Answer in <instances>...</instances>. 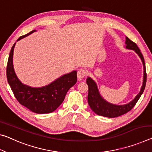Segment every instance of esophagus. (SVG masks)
Listing matches in <instances>:
<instances>
[{
	"label": "esophagus",
	"mask_w": 152,
	"mask_h": 152,
	"mask_svg": "<svg viewBox=\"0 0 152 152\" xmlns=\"http://www.w3.org/2000/svg\"><path fill=\"white\" fill-rule=\"evenodd\" d=\"M86 72L85 69H79L78 72H77V78H78L79 80H81L82 79L84 78V77L86 76Z\"/></svg>",
	"instance_id": "obj_1"
}]
</instances>
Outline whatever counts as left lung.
Segmentation results:
<instances>
[{"mask_svg":"<svg viewBox=\"0 0 152 152\" xmlns=\"http://www.w3.org/2000/svg\"><path fill=\"white\" fill-rule=\"evenodd\" d=\"M125 47L126 49L133 50L136 53L139 55L141 59L142 63L143 66V85L141 88L140 92L136 97L132 99L131 102H129L124 105H115L107 102L100 95L99 91L97 87V85L95 80H93L90 77L86 78V84L88 86V103L90 107L91 108L96 114L102 115L104 117L107 118H115L118 117L129 112L134 105L136 103L138 102L139 98L143 94L144 89L146 85V69L145 64L144 61L143 55L140 51V50L137 47V45L129 39L128 37H126V41H125Z\"/></svg>","mask_w":152,"mask_h":152,"instance_id":"8db88e82","label":"left lung"}]
</instances>
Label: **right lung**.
Listing matches in <instances>:
<instances>
[{
  "label": "right lung",
  "instance_id": "right-lung-1",
  "mask_svg": "<svg viewBox=\"0 0 152 152\" xmlns=\"http://www.w3.org/2000/svg\"><path fill=\"white\" fill-rule=\"evenodd\" d=\"M36 31L34 30L22 36L17 41ZM15 44L16 42L11 48L7 66V81L15 98L20 104L37 114H48L54 112L64 102L69 89L76 84V71L64 74L51 83L42 87H32L24 85L19 80L13 68V57Z\"/></svg>",
  "mask_w": 152,
  "mask_h": 152
}]
</instances>
